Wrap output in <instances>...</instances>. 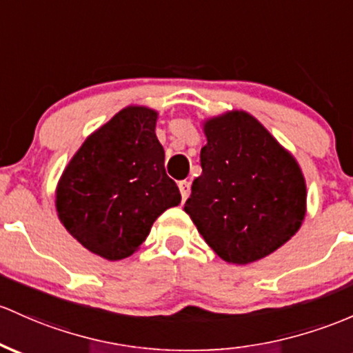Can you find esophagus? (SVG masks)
<instances>
[{"label": "esophagus", "instance_id": "1", "mask_svg": "<svg viewBox=\"0 0 353 353\" xmlns=\"http://www.w3.org/2000/svg\"><path fill=\"white\" fill-rule=\"evenodd\" d=\"M177 185H179V191H181V196H183V201H185L189 197V194H191V184H189L188 181H181Z\"/></svg>", "mask_w": 353, "mask_h": 353}]
</instances>
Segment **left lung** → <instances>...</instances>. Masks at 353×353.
<instances>
[{
    "instance_id": "8db88e82",
    "label": "left lung",
    "mask_w": 353,
    "mask_h": 353,
    "mask_svg": "<svg viewBox=\"0 0 353 353\" xmlns=\"http://www.w3.org/2000/svg\"><path fill=\"white\" fill-rule=\"evenodd\" d=\"M203 174L184 211L221 259L250 265L296 234L307 214V183L300 164L245 110L203 122Z\"/></svg>"
}]
</instances>
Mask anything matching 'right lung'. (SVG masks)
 Returning <instances> with one entry per match:
<instances>
[{
    "mask_svg": "<svg viewBox=\"0 0 353 353\" xmlns=\"http://www.w3.org/2000/svg\"><path fill=\"white\" fill-rule=\"evenodd\" d=\"M157 110L129 105L92 132L55 191L60 223L97 256L119 261L141 248L154 221L181 203L165 174Z\"/></svg>",
    "mask_w": 353,
    "mask_h": 353,
    "instance_id": "add662e5",
    "label": "right lung"
}]
</instances>
